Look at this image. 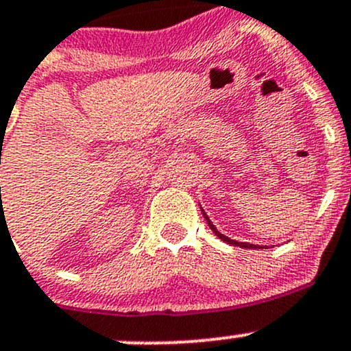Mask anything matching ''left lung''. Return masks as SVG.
Returning <instances> with one entry per match:
<instances>
[{
  "instance_id": "8db88e82",
  "label": "left lung",
  "mask_w": 351,
  "mask_h": 351,
  "mask_svg": "<svg viewBox=\"0 0 351 351\" xmlns=\"http://www.w3.org/2000/svg\"><path fill=\"white\" fill-rule=\"evenodd\" d=\"M202 213H203V218L206 219L208 226H210V228H211V232H213L215 234H217V237L219 238V240L225 241V243H228V245H234V246H241V248H267V246H260V245H253V243H245V241H237V240H232V238L225 237V234H221V233L218 232L217 228H215V225H213V223H211V219L206 217L205 210H202Z\"/></svg>"
}]
</instances>
